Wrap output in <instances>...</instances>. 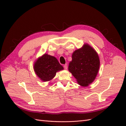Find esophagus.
<instances>
[{"label":"esophagus","instance_id":"obj_1","mask_svg":"<svg viewBox=\"0 0 126 126\" xmlns=\"http://www.w3.org/2000/svg\"><path fill=\"white\" fill-rule=\"evenodd\" d=\"M64 69H67V68H68V64H65L64 65Z\"/></svg>","mask_w":126,"mask_h":126}]
</instances>
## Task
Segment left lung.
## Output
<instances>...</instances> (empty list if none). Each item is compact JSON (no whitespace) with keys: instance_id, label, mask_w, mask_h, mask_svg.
<instances>
[{"instance_id":"left-lung-1","label":"left lung","mask_w":126,"mask_h":126,"mask_svg":"<svg viewBox=\"0 0 126 126\" xmlns=\"http://www.w3.org/2000/svg\"><path fill=\"white\" fill-rule=\"evenodd\" d=\"M99 67L100 60L97 52L89 45L85 44L74 52L68 69L78 83L85 87L95 79Z\"/></svg>"}]
</instances>
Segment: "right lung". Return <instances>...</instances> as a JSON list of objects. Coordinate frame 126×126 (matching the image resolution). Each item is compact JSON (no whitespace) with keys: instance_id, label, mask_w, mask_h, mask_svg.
Here are the masks:
<instances>
[{"instance_id":"obj_1","label":"right lung","mask_w":126,"mask_h":126,"mask_svg":"<svg viewBox=\"0 0 126 126\" xmlns=\"http://www.w3.org/2000/svg\"><path fill=\"white\" fill-rule=\"evenodd\" d=\"M63 69V67L57 59L47 54H44L39 58L34 64V70L36 75L45 82L52 79L57 71Z\"/></svg>"}]
</instances>
